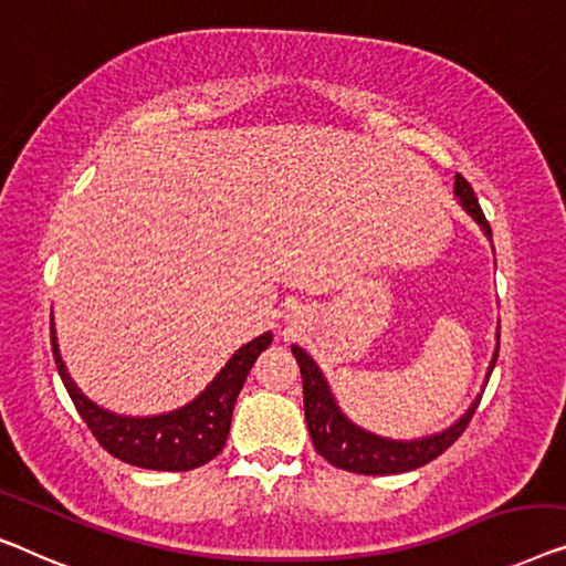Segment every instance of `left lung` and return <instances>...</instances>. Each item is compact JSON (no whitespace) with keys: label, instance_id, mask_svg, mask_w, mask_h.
Listing matches in <instances>:
<instances>
[{"label":"left lung","instance_id":"obj_1","mask_svg":"<svg viewBox=\"0 0 566 566\" xmlns=\"http://www.w3.org/2000/svg\"><path fill=\"white\" fill-rule=\"evenodd\" d=\"M454 196L462 203V209L470 214L474 222L480 224L482 232L490 242H493V232L485 214H482L478 196H474L472 186L457 174L454 178ZM497 347H501V334H497V344L490 359L485 382L490 380V373L497 363ZM293 357L301 367V380H303V411H306V426L314 441L316 452L324 457L326 462L339 467V470L357 472V474H398V472H411L416 467L429 464L437 460L441 452H447L457 439L462 437V431L470 423L474 408H478L480 398L472 400V406L457 419L452 426H447L444 431L429 433V437L419 439H390L380 437V433L367 431L363 426H357L347 413L342 411L337 398L326 382L322 367H318L306 349H301L298 344H291Z\"/></svg>","mask_w":566,"mask_h":566}]
</instances>
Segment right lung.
I'll list each match as a JSON object with an SVG mask.
<instances>
[{
	"label": "right lung",
	"instance_id": "obj_1",
	"mask_svg": "<svg viewBox=\"0 0 566 566\" xmlns=\"http://www.w3.org/2000/svg\"><path fill=\"white\" fill-rule=\"evenodd\" d=\"M51 342L59 375L69 390V396L86 421L96 441L117 460L143 467V470L163 472H186L214 460L227 444L232 411L240 396L250 367L255 365L260 352L270 347L273 334L265 332L229 357V363L217 373L193 400L176 411L158 416H122L96 406L65 370V363L59 349V337L51 318Z\"/></svg>",
	"mask_w": 566,
	"mask_h": 566
}]
</instances>
